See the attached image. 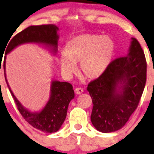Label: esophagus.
<instances>
[{
	"label": "esophagus",
	"mask_w": 154,
	"mask_h": 154,
	"mask_svg": "<svg viewBox=\"0 0 154 154\" xmlns=\"http://www.w3.org/2000/svg\"><path fill=\"white\" fill-rule=\"evenodd\" d=\"M74 91H75L76 94H81L82 92H83V89L81 88H76Z\"/></svg>",
	"instance_id": "esophagus-1"
}]
</instances>
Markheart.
<instances>
[{
	"label": "heart",
	"instance_id": "heart-1",
	"mask_svg": "<svg viewBox=\"0 0 154 154\" xmlns=\"http://www.w3.org/2000/svg\"><path fill=\"white\" fill-rule=\"evenodd\" d=\"M115 51L112 40L96 34H83L74 37L64 46L63 55L60 57L62 71L71 77L77 71L79 63L80 74L88 80L98 78L106 71Z\"/></svg>",
	"mask_w": 154,
	"mask_h": 154
}]
</instances>
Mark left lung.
<instances>
[{
    "mask_svg": "<svg viewBox=\"0 0 154 154\" xmlns=\"http://www.w3.org/2000/svg\"><path fill=\"white\" fill-rule=\"evenodd\" d=\"M146 76L144 51L137 39L131 38L127 56L113 60L87 87L93 103L91 121L96 130L111 133L125 125L137 108Z\"/></svg>",
    "mask_w": 154,
    "mask_h": 154,
    "instance_id": "1",
    "label": "left lung"
}]
</instances>
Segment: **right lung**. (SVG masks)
<instances>
[{
    "label": "right lung",
    "mask_w": 154,
    "mask_h": 154,
    "mask_svg": "<svg viewBox=\"0 0 154 154\" xmlns=\"http://www.w3.org/2000/svg\"><path fill=\"white\" fill-rule=\"evenodd\" d=\"M58 30L59 28L54 24L29 26L16 34L9 42L7 46H6L4 61L6 82L20 113L29 125L48 133L58 131L66 120L68 105L70 101L74 98L72 85L67 82L53 80L51 86V95L45 106L39 112L29 111L16 98L9 86L6 76V55L18 46L27 43L42 45L48 48L49 51L55 55L58 47Z\"/></svg>",
    "instance_id": "add662e5"
}]
</instances>
